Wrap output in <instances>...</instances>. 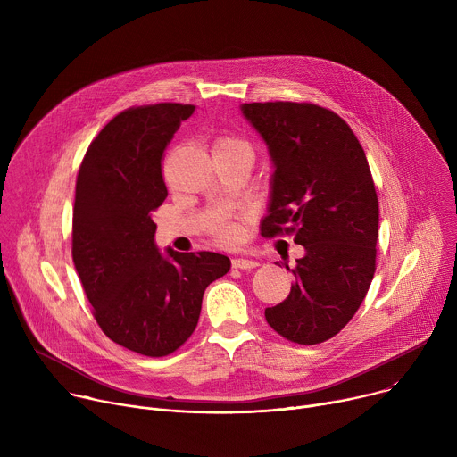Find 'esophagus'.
<instances>
[{
  "label": "esophagus",
  "mask_w": 457,
  "mask_h": 457,
  "mask_svg": "<svg viewBox=\"0 0 457 457\" xmlns=\"http://www.w3.org/2000/svg\"><path fill=\"white\" fill-rule=\"evenodd\" d=\"M231 266L235 270H254L258 266V262H254V260H249V258H233Z\"/></svg>",
  "instance_id": "34e87169"
}]
</instances>
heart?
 Instances as JSON below:
<instances>
[{"label":"heart","instance_id":"heart-1","mask_svg":"<svg viewBox=\"0 0 457 457\" xmlns=\"http://www.w3.org/2000/svg\"><path fill=\"white\" fill-rule=\"evenodd\" d=\"M213 152H229V154H238V155H244V157H247V159H251V157H253V150H251V146H249L244 139H238V137H220V139H217ZM219 235H220V238H222V240L231 242V240H235L237 231H235V228H231V226H224V228H220Z\"/></svg>","mask_w":457,"mask_h":457}]
</instances>
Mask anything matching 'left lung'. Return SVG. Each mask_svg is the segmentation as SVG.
<instances>
[{
    "mask_svg": "<svg viewBox=\"0 0 457 457\" xmlns=\"http://www.w3.org/2000/svg\"><path fill=\"white\" fill-rule=\"evenodd\" d=\"M240 112L273 166L260 229L264 237L293 233L305 249L289 296L268 307L266 320L295 344L325 342L354 316L376 271L379 212L365 152L328 108L278 101L244 103Z\"/></svg>",
    "mask_w": 457,
    "mask_h": 457,
    "instance_id": "left-lung-1",
    "label": "left lung"
}]
</instances>
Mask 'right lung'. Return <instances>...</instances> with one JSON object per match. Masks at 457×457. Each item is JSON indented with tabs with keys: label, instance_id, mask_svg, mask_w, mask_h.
<instances>
[{
	"label": "right lung",
	"instance_id": "obj_1",
	"mask_svg": "<svg viewBox=\"0 0 457 457\" xmlns=\"http://www.w3.org/2000/svg\"><path fill=\"white\" fill-rule=\"evenodd\" d=\"M193 104L159 103L115 115L81 162L72 258L103 333L152 358L179 349L197 328L206 287L231 260L155 244L154 212L168 197L161 159Z\"/></svg>",
	"mask_w": 457,
	"mask_h": 457
}]
</instances>
